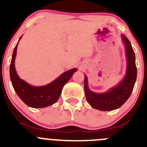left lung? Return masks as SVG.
Here are the masks:
<instances>
[{"mask_svg": "<svg viewBox=\"0 0 147 147\" xmlns=\"http://www.w3.org/2000/svg\"><path fill=\"white\" fill-rule=\"evenodd\" d=\"M122 40L125 45L127 59L126 75L117 86L110 89L107 92L96 93L89 89L88 78L85 75V93L86 99L91 107L102 111L113 110L121 107L130 96L137 77L136 56L129 40L122 34Z\"/></svg>", "mask_w": 147, "mask_h": 147, "instance_id": "1", "label": "left lung"}]
</instances>
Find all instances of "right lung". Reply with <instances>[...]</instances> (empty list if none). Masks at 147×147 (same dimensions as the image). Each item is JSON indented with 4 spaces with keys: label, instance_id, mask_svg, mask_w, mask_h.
I'll return each instance as SVG.
<instances>
[{
    "label": "right lung",
    "instance_id": "obj_1",
    "mask_svg": "<svg viewBox=\"0 0 147 147\" xmlns=\"http://www.w3.org/2000/svg\"><path fill=\"white\" fill-rule=\"evenodd\" d=\"M22 37H20V40ZM18 42L13 51L10 64V79L18 96L28 107L43 108L54 105L59 99L63 86L77 71L76 68L67 71L60 75L52 82L41 87H34L21 80L16 72L15 60Z\"/></svg>",
    "mask_w": 147,
    "mask_h": 147
}]
</instances>
